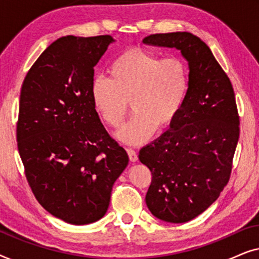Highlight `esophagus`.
<instances>
[{"label": "esophagus", "mask_w": 259, "mask_h": 259, "mask_svg": "<svg viewBox=\"0 0 259 259\" xmlns=\"http://www.w3.org/2000/svg\"><path fill=\"white\" fill-rule=\"evenodd\" d=\"M127 153H128V157H130L131 161L134 162V161L138 160V153L133 150V148H127Z\"/></svg>", "instance_id": "1"}]
</instances>
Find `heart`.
I'll return each mask as SVG.
<instances>
[{"label": "heart", "mask_w": 259, "mask_h": 259, "mask_svg": "<svg viewBox=\"0 0 259 259\" xmlns=\"http://www.w3.org/2000/svg\"><path fill=\"white\" fill-rule=\"evenodd\" d=\"M190 87L189 67L178 56H160L130 48L113 60L108 77H95L91 98L95 111L109 127L121 126L132 106L134 114L118 132L123 143L139 145L178 118Z\"/></svg>", "instance_id": "b5f03b06"}]
</instances>
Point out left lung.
I'll return each instance as SVG.
<instances>
[{
    "instance_id": "obj_1",
    "label": "left lung",
    "mask_w": 259,
    "mask_h": 259,
    "mask_svg": "<svg viewBox=\"0 0 259 259\" xmlns=\"http://www.w3.org/2000/svg\"><path fill=\"white\" fill-rule=\"evenodd\" d=\"M145 45L177 48L189 61L185 105L167 132L143 147L152 173L146 204L155 217L186 223L206 210L228 185L239 138L231 81L211 49L187 31L153 34Z\"/></svg>"
}]
</instances>
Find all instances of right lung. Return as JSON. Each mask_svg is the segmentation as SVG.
Returning a JSON list of instances; mask_svg holds the SVG:
<instances>
[{
  "label": "right lung",
  "instance_id": "right-lung-1",
  "mask_svg": "<svg viewBox=\"0 0 259 259\" xmlns=\"http://www.w3.org/2000/svg\"><path fill=\"white\" fill-rule=\"evenodd\" d=\"M111 35L53 42L21 88L16 140L36 200L73 225L97 222L128 155L102 125L91 98L94 67Z\"/></svg>",
  "mask_w": 259,
  "mask_h": 259
}]
</instances>
